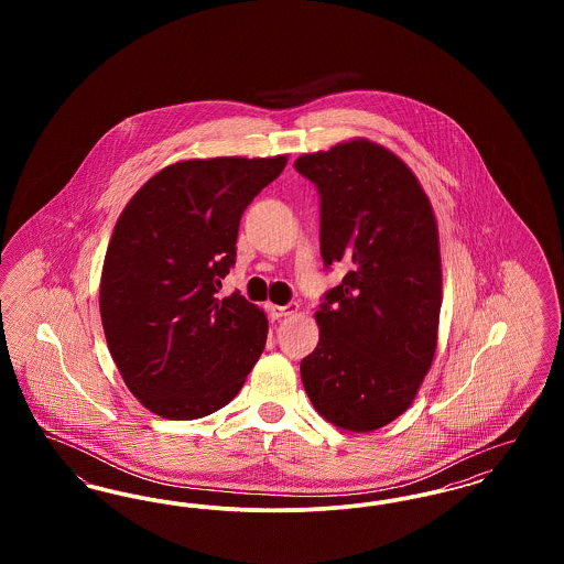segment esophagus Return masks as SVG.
<instances>
[{
    "label": "esophagus",
    "instance_id": "esophagus-1",
    "mask_svg": "<svg viewBox=\"0 0 564 564\" xmlns=\"http://www.w3.org/2000/svg\"><path fill=\"white\" fill-rule=\"evenodd\" d=\"M297 304H288V306H279V304H269V313L272 319H283V317H290L297 313Z\"/></svg>",
    "mask_w": 564,
    "mask_h": 564
}]
</instances>
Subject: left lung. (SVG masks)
Instances as JSON below:
<instances>
[{
	"label": "left lung",
	"instance_id": "left-lung-1",
	"mask_svg": "<svg viewBox=\"0 0 564 564\" xmlns=\"http://www.w3.org/2000/svg\"><path fill=\"white\" fill-rule=\"evenodd\" d=\"M322 194V256L343 283L315 313L317 349L300 364L323 419L368 433L414 402L437 347L442 258L430 196L410 166L364 137L302 154Z\"/></svg>",
	"mask_w": 564,
	"mask_h": 564
}]
</instances>
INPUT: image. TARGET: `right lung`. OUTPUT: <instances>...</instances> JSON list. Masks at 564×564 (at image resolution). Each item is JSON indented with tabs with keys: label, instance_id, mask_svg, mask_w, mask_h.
I'll list each match as a JSON object with an SVG mask.
<instances>
[{
	"label": "right lung",
	"instance_id": "add662e5",
	"mask_svg": "<svg viewBox=\"0 0 564 564\" xmlns=\"http://www.w3.org/2000/svg\"><path fill=\"white\" fill-rule=\"evenodd\" d=\"M285 164L288 154L173 162L113 226L99 288L108 349L129 391L162 419H203L232 402L264 350V311L217 290L242 212Z\"/></svg>",
	"mask_w": 564,
	"mask_h": 564
}]
</instances>
